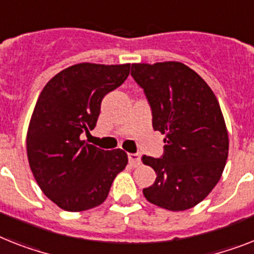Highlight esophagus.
<instances>
[{"instance_id":"obj_1","label":"esophagus","mask_w":254,"mask_h":254,"mask_svg":"<svg viewBox=\"0 0 254 254\" xmlns=\"http://www.w3.org/2000/svg\"><path fill=\"white\" fill-rule=\"evenodd\" d=\"M128 161H129V165H131V166H133V167L139 166V165H140V154H137V153H129Z\"/></svg>"}]
</instances>
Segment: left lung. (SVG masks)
I'll return each mask as SVG.
<instances>
[{
	"instance_id": "left-lung-1",
	"label": "left lung",
	"mask_w": 254,
	"mask_h": 254,
	"mask_svg": "<svg viewBox=\"0 0 254 254\" xmlns=\"http://www.w3.org/2000/svg\"><path fill=\"white\" fill-rule=\"evenodd\" d=\"M152 108L153 128L166 136L162 158L142 156L157 174L145 198L171 211L196 206L217 186L228 156L221 106L206 81L182 62L132 64Z\"/></svg>"
}]
</instances>
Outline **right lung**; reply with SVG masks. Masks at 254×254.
<instances>
[{
	"instance_id": "obj_1",
	"label": "right lung",
	"mask_w": 254,
	"mask_h": 254,
	"mask_svg": "<svg viewBox=\"0 0 254 254\" xmlns=\"http://www.w3.org/2000/svg\"><path fill=\"white\" fill-rule=\"evenodd\" d=\"M131 64H77L53 76L40 93L27 131L33 177L66 211L101 205L128 163L122 149L104 150L80 139L96 127L101 101L129 75Z\"/></svg>"
}]
</instances>
